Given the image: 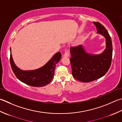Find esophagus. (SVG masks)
Masks as SVG:
<instances>
[{
  "mask_svg": "<svg viewBox=\"0 0 122 122\" xmlns=\"http://www.w3.org/2000/svg\"><path fill=\"white\" fill-rule=\"evenodd\" d=\"M66 52L65 53H64L63 56H66V57H68L69 56V51H68L66 49Z\"/></svg>",
  "mask_w": 122,
  "mask_h": 122,
  "instance_id": "34e87169",
  "label": "esophagus"
}]
</instances>
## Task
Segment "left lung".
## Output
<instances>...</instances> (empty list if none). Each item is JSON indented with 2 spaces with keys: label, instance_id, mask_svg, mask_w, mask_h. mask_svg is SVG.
Instances as JSON below:
<instances>
[{
  "label": "left lung",
  "instance_id": "1",
  "mask_svg": "<svg viewBox=\"0 0 122 122\" xmlns=\"http://www.w3.org/2000/svg\"><path fill=\"white\" fill-rule=\"evenodd\" d=\"M93 23L96 26L97 34L105 39L104 51L98 54L89 53L82 45L71 47L70 49L72 75L76 79L83 82H91L104 76L110 68L112 60L113 47L110 35L101 23Z\"/></svg>",
  "mask_w": 122,
  "mask_h": 122
}]
</instances>
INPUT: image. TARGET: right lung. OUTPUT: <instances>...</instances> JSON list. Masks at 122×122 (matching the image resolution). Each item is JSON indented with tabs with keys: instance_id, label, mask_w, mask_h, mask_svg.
I'll return each mask as SVG.
<instances>
[{
	"instance_id": "1",
	"label": "right lung",
	"mask_w": 122,
	"mask_h": 122,
	"mask_svg": "<svg viewBox=\"0 0 122 122\" xmlns=\"http://www.w3.org/2000/svg\"><path fill=\"white\" fill-rule=\"evenodd\" d=\"M10 62L11 67L16 77L20 81L33 87H44L51 81L54 75L56 63L61 58L60 52H57L42 67L35 70H23L14 63L11 55V47Z\"/></svg>"
}]
</instances>
